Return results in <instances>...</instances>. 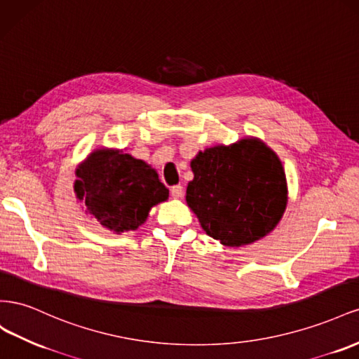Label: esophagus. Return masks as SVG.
<instances>
[{"instance_id":"esophagus-1","label":"esophagus","mask_w":359,"mask_h":359,"mask_svg":"<svg viewBox=\"0 0 359 359\" xmlns=\"http://www.w3.org/2000/svg\"><path fill=\"white\" fill-rule=\"evenodd\" d=\"M171 197L172 198H182L183 197V187L182 185H176L171 188Z\"/></svg>"}]
</instances>
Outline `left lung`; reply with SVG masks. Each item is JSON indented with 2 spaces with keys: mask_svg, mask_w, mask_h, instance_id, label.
Segmentation results:
<instances>
[{
  "mask_svg": "<svg viewBox=\"0 0 359 359\" xmlns=\"http://www.w3.org/2000/svg\"><path fill=\"white\" fill-rule=\"evenodd\" d=\"M187 203L210 238L225 247L260 241L287 208V179L276 153L260 138L200 150L191 161Z\"/></svg>",
  "mask_w": 359,
  "mask_h": 359,
  "instance_id": "obj_1",
  "label": "left lung"
}]
</instances>
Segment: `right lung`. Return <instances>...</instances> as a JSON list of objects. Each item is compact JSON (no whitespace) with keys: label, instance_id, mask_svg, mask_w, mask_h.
<instances>
[{"label":"right lung","instance_id":"right-lung-1","mask_svg":"<svg viewBox=\"0 0 359 359\" xmlns=\"http://www.w3.org/2000/svg\"><path fill=\"white\" fill-rule=\"evenodd\" d=\"M125 150L95 149L76 167L74 182L86 213L116 234L137 230L170 194L155 168Z\"/></svg>","mask_w":359,"mask_h":359}]
</instances>
